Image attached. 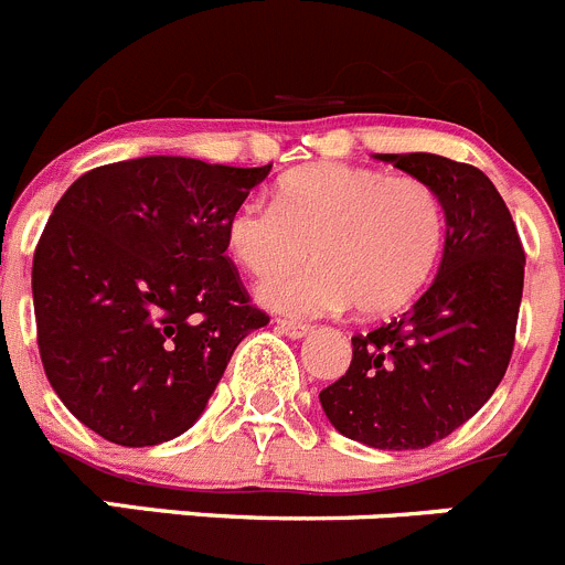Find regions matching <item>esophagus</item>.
I'll return each mask as SVG.
<instances>
[{
	"label": "esophagus",
	"instance_id": "1",
	"mask_svg": "<svg viewBox=\"0 0 565 565\" xmlns=\"http://www.w3.org/2000/svg\"><path fill=\"white\" fill-rule=\"evenodd\" d=\"M276 329L281 331V334L292 337V340H300V337H307L309 331H312V326H309V323H298V320H284V318H278V320H276Z\"/></svg>",
	"mask_w": 565,
	"mask_h": 565
}]
</instances>
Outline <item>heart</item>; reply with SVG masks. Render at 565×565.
<instances>
[{"label": "heart", "mask_w": 565, "mask_h": 565, "mask_svg": "<svg viewBox=\"0 0 565 565\" xmlns=\"http://www.w3.org/2000/svg\"><path fill=\"white\" fill-rule=\"evenodd\" d=\"M446 205L429 181L373 167L320 163L276 183L273 203L245 200L225 245L250 276L270 278L258 298L287 315H326L356 303L367 318L402 312L426 289L446 247Z\"/></svg>", "instance_id": "1"}]
</instances>
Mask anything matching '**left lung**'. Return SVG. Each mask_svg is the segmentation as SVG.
I'll list each match as a JSON object with an SVG mask.
<instances>
[{"mask_svg": "<svg viewBox=\"0 0 565 565\" xmlns=\"http://www.w3.org/2000/svg\"><path fill=\"white\" fill-rule=\"evenodd\" d=\"M379 158L440 192L446 247L435 281L409 312L351 337V365L320 393V404L351 440L426 449L466 424L504 379L524 292V247L482 170L431 152Z\"/></svg>", "mask_w": 565, "mask_h": 565, "instance_id": "obj_1", "label": "left lung"}]
</instances>
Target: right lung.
<instances>
[{"label":"right lung","mask_w":565,"mask_h":565,"mask_svg":"<svg viewBox=\"0 0 565 565\" xmlns=\"http://www.w3.org/2000/svg\"><path fill=\"white\" fill-rule=\"evenodd\" d=\"M270 167L147 156L66 189L33 256L39 351L81 424L119 446L183 435L253 329L225 250L236 205Z\"/></svg>","instance_id":"right-lung-1"}]
</instances>
